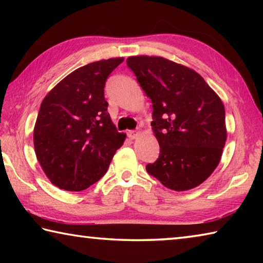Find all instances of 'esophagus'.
Here are the masks:
<instances>
[{
	"instance_id": "1",
	"label": "esophagus",
	"mask_w": 263,
	"mask_h": 263,
	"mask_svg": "<svg viewBox=\"0 0 263 263\" xmlns=\"http://www.w3.org/2000/svg\"><path fill=\"white\" fill-rule=\"evenodd\" d=\"M139 135H140V132L139 131H128V133H127V136H128V138H130V139H137L138 137H139Z\"/></svg>"
}]
</instances>
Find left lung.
<instances>
[{
  "instance_id": "obj_1",
  "label": "left lung",
  "mask_w": 263,
  "mask_h": 263,
  "mask_svg": "<svg viewBox=\"0 0 263 263\" xmlns=\"http://www.w3.org/2000/svg\"><path fill=\"white\" fill-rule=\"evenodd\" d=\"M126 62L153 103L160 155L146 171L175 191L202 184L219 164L228 137L220 97L194 69L163 57L132 55Z\"/></svg>"
}]
</instances>
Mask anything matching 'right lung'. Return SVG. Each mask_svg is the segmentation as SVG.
<instances>
[{"label":"right lung","mask_w":263,"mask_h":263,"mask_svg":"<svg viewBox=\"0 0 263 263\" xmlns=\"http://www.w3.org/2000/svg\"><path fill=\"white\" fill-rule=\"evenodd\" d=\"M124 58L82 66L68 74L43 100L33 128L35 157L52 184L81 191L108 171L126 135L108 114L105 80Z\"/></svg>","instance_id":"add662e5"}]
</instances>
